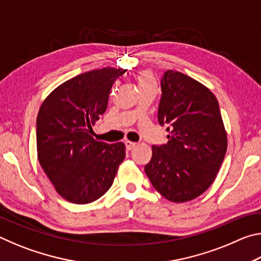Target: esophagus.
<instances>
[{
    "label": "esophagus",
    "instance_id": "34e87169",
    "mask_svg": "<svg viewBox=\"0 0 261 261\" xmlns=\"http://www.w3.org/2000/svg\"><path fill=\"white\" fill-rule=\"evenodd\" d=\"M125 147L127 151H130V149L134 148L136 146V143H134V141H130V140H125Z\"/></svg>",
    "mask_w": 261,
    "mask_h": 261
}]
</instances>
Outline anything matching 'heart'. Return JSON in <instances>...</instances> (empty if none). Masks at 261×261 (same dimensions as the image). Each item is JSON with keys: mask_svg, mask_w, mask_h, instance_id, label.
Instances as JSON below:
<instances>
[{"mask_svg": "<svg viewBox=\"0 0 261 261\" xmlns=\"http://www.w3.org/2000/svg\"><path fill=\"white\" fill-rule=\"evenodd\" d=\"M138 82H139V86L147 85V84H155V82H154L153 76L149 72H147V71L139 74Z\"/></svg>", "mask_w": 261, "mask_h": 261, "instance_id": "b5f03b06", "label": "heart"}]
</instances>
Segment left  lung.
<instances>
[{
    "label": "left lung",
    "mask_w": 261,
    "mask_h": 261,
    "mask_svg": "<svg viewBox=\"0 0 261 261\" xmlns=\"http://www.w3.org/2000/svg\"><path fill=\"white\" fill-rule=\"evenodd\" d=\"M158 109L168 141L153 145L145 173L156 191L174 202L192 200L214 182L227 151V134L215 95L199 82L168 70Z\"/></svg>",
    "instance_id": "obj_1"
}]
</instances>
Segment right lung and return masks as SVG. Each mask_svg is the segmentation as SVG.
Masks as SVG:
<instances>
[{
    "instance_id": "right-lung-1",
    "label": "right lung",
    "mask_w": 261,
    "mask_h": 261,
    "mask_svg": "<svg viewBox=\"0 0 261 261\" xmlns=\"http://www.w3.org/2000/svg\"><path fill=\"white\" fill-rule=\"evenodd\" d=\"M126 69L84 72L55 88L37 117L39 162L56 191L73 204H88L108 191L125 158L123 143L91 136L107 109L110 90Z\"/></svg>"
}]
</instances>
